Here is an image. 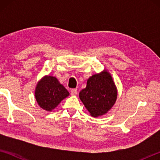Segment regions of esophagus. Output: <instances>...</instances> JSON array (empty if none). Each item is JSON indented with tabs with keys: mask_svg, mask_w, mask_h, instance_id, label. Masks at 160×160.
Returning a JSON list of instances; mask_svg holds the SVG:
<instances>
[{
	"mask_svg": "<svg viewBox=\"0 0 160 160\" xmlns=\"http://www.w3.org/2000/svg\"><path fill=\"white\" fill-rule=\"evenodd\" d=\"M70 94H71V95H76L78 94L77 89H72V90H70Z\"/></svg>",
	"mask_w": 160,
	"mask_h": 160,
	"instance_id": "obj_1",
	"label": "esophagus"
}]
</instances>
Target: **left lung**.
<instances>
[{"mask_svg": "<svg viewBox=\"0 0 160 160\" xmlns=\"http://www.w3.org/2000/svg\"><path fill=\"white\" fill-rule=\"evenodd\" d=\"M117 95V88L106 69L89 78L86 88L79 93L84 106L94 118L106 114L114 105Z\"/></svg>", "mask_w": 160, "mask_h": 160, "instance_id": "8db88e82", "label": "left lung"}]
</instances>
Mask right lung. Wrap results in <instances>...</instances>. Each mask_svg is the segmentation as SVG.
<instances>
[{
	"label": "right lung",
	"mask_w": 160,
	"mask_h": 160,
	"mask_svg": "<svg viewBox=\"0 0 160 160\" xmlns=\"http://www.w3.org/2000/svg\"><path fill=\"white\" fill-rule=\"evenodd\" d=\"M69 94L68 91L57 78L49 75H45L38 81L34 90L38 105L47 112L53 110Z\"/></svg>",
	"instance_id": "add662e5"
}]
</instances>
